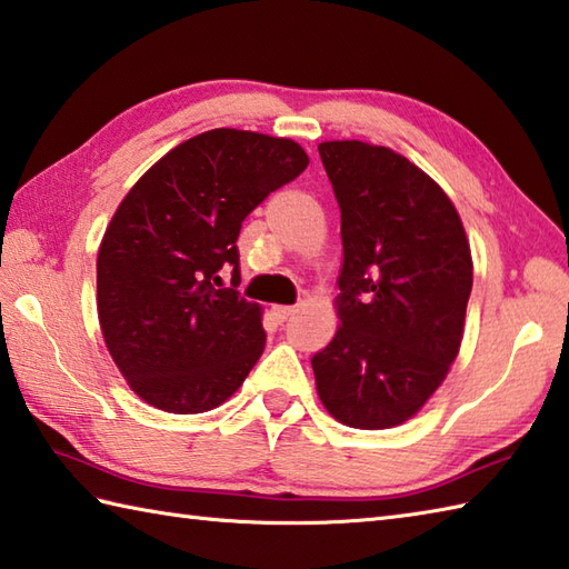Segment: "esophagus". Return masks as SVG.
Instances as JSON below:
<instances>
[{
	"label": "esophagus",
	"mask_w": 569,
	"mask_h": 569,
	"mask_svg": "<svg viewBox=\"0 0 569 569\" xmlns=\"http://www.w3.org/2000/svg\"><path fill=\"white\" fill-rule=\"evenodd\" d=\"M293 313H296L293 306H271V316L276 322H286Z\"/></svg>",
	"instance_id": "obj_1"
}]
</instances>
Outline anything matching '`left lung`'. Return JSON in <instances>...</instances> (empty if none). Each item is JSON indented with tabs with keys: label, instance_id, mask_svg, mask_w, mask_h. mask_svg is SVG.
Masks as SVG:
<instances>
[{
	"label": "left lung",
	"instance_id": "obj_1",
	"mask_svg": "<svg viewBox=\"0 0 569 569\" xmlns=\"http://www.w3.org/2000/svg\"><path fill=\"white\" fill-rule=\"evenodd\" d=\"M340 204V326L316 352V389L340 425H405L447 380L473 286L471 247L449 194L362 140L318 144Z\"/></svg>",
	"mask_w": 569,
	"mask_h": 569
}]
</instances>
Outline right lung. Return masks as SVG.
<instances>
[{
  "mask_svg": "<svg viewBox=\"0 0 569 569\" xmlns=\"http://www.w3.org/2000/svg\"><path fill=\"white\" fill-rule=\"evenodd\" d=\"M298 142L217 128L177 144L106 227L96 306L106 348L142 402L170 415L224 405L261 358V306L239 273L241 221L308 167Z\"/></svg>",
  "mask_w": 569,
  "mask_h": 569,
  "instance_id": "add662e5",
  "label": "right lung"
}]
</instances>
